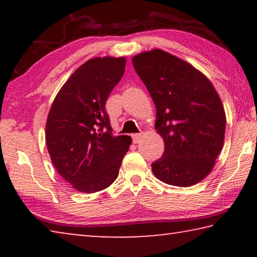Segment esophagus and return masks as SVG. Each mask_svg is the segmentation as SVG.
Listing matches in <instances>:
<instances>
[{"instance_id": "34e87169", "label": "esophagus", "mask_w": 257, "mask_h": 257, "mask_svg": "<svg viewBox=\"0 0 257 257\" xmlns=\"http://www.w3.org/2000/svg\"><path fill=\"white\" fill-rule=\"evenodd\" d=\"M143 135H144L143 133H139V134H135V135H133V139H134V142L136 143V144H137V143L141 142V139H142V137H143Z\"/></svg>"}]
</instances>
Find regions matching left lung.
<instances>
[{
	"mask_svg": "<svg viewBox=\"0 0 257 257\" xmlns=\"http://www.w3.org/2000/svg\"><path fill=\"white\" fill-rule=\"evenodd\" d=\"M133 64L155 104V129L164 141L152 171L168 185H196L212 171L223 146L225 113L219 94L205 75L163 50L142 52Z\"/></svg>",
	"mask_w": 257,
	"mask_h": 257,
	"instance_id": "left-lung-1",
	"label": "left lung"
}]
</instances>
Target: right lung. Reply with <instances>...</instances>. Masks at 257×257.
I'll return each mask as SVG.
<instances>
[{"label": "right lung", "instance_id": "add662e5", "mask_svg": "<svg viewBox=\"0 0 257 257\" xmlns=\"http://www.w3.org/2000/svg\"><path fill=\"white\" fill-rule=\"evenodd\" d=\"M125 58H93L69 77L47 115L45 139L56 171L80 193L107 188L132 144L113 136L105 103L123 76Z\"/></svg>", "mask_w": 257, "mask_h": 257}]
</instances>
